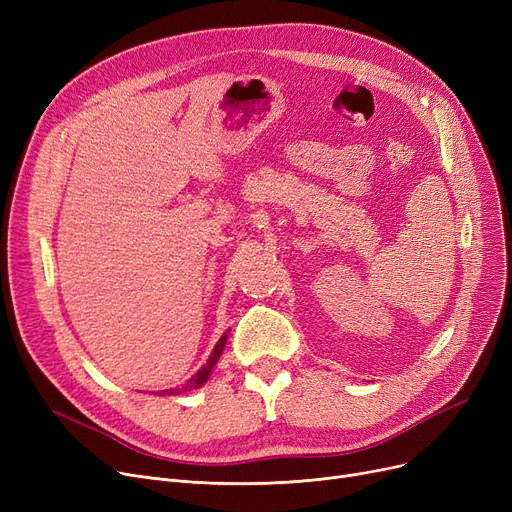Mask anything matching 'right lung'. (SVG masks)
I'll use <instances>...</instances> for the list:
<instances>
[{"label": "right lung", "mask_w": 512, "mask_h": 512, "mask_svg": "<svg viewBox=\"0 0 512 512\" xmlns=\"http://www.w3.org/2000/svg\"><path fill=\"white\" fill-rule=\"evenodd\" d=\"M226 340H228V332L226 334H222V338L218 340V344L213 346V351H211V355H209V359H207V363L193 375L191 380H188L186 384H182L180 388H170V390H164L166 394H182V392H188V390H195V388H201L207 380H209V375H211V371H213V367H215V363H218V359L222 357V353H224V346H226Z\"/></svg>", "instance_id": "add662e5"}]
</instances>
